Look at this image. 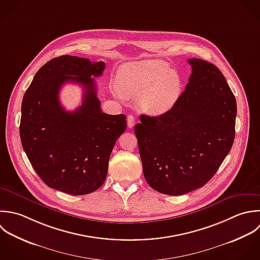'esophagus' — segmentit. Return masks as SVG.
I'll return each mask as SVG.
<instances>
[{
  "instance_id": "34e87169",
  "label": "esophagus",
  "mask_w": 260,
  "mask_h": 260,
  "mask_svg": "<svg viewBox=\"0 0 260 260\" xmlns=\"http://www.w3.org/2000/svg\"><path fill=\"white\" fill-rule=\"evenodd\" d=\"M136 121H135V116L134 115H128L127 116V126L131 128L135 125Z\"/></svg>"
}]
</instances>
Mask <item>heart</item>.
<instances>
[{"instance_id": "obj_1", "label": "heart", "mask_w": 260, "mask_h": 260, "mask_svg": "<svg viewBox=\"0 0 260 260\" xmlns=\"http://www.w3.org/2000/svg\"><path fill=\"white\" fill-rule=\"evenodd\" d=\"M117 83L123 95L140 96V108L156 115L171 109L181 93L179 76L160 59L123 64L119 69Z\"/></svg>"}]
</instances>
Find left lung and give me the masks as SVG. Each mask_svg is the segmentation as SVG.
I'll list each match as a JSON object with an SVG mask.
<instances>
[{"mask_svg": "<svg viewBox=\"0 0 260 260\" xmlns=\"http://www.w3.org/2000/svg\"><path fill=\"white\" fill-rule=\"evenodd\" d=\"M192 73L174 106L135 126L144 176L156 191L182 196L216 174L235 139L237 104L222 72L189 58Z\"/></svg>", "mask_w": 260, "mask_h": 260, "instance_id": "obj_1", "label": "left lung"}]
</instances>
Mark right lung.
<instances>
[{
  "label": "right lung",
  "mask_w": 260,
  "mask_h": 260,
  "mask_svg": "<svg viewBox=\"0 0 260 260\" xmlns=\"http://www.w3.org/2000/svg\"><path fill=\"white\" fill-rule=\"evenodd\" d=\"M104 61L60 55L42 66L26 90L21 106L20 138L33 169L50 188L73 196L94 192L104 183L109 157L126 128L124 114L102 112L92 76ZM66 82L84 89L82 104L67 112L59 102Z\"/></svg>",
  "instance_id": "1"
}]
</instances>
